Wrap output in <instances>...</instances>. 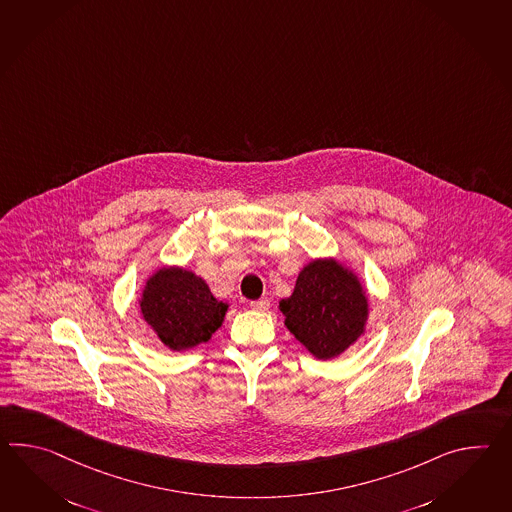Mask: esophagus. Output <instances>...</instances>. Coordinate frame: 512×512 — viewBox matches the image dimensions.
<instances>
[{
  "instance_id": "34e87169",
  "label": "esophagus",
  "mask_w": 512,
  "mask_h": 512,
  "mask_svg": "<svg viewBox=\"0 0 512 512\" xmlns=\"http://www.w3.org/2000/svg\"><path fill=\"white\" fill-rule=\"evenodd\" d=\"M250 307L253 308V310H257V312H266V310L270 308V299L262 297L259 301H251Z\"/></svg>"
}]
</instances>
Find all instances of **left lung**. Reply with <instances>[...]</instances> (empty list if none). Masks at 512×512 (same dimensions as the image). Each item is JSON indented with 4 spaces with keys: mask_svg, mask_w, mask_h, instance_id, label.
<instances>
[{
    "mask_svg": "<svg viewBox=\"0 0 512 512\" xmlns=\"http://www.w3.org/2000/svg\"><path fill=\"white\" fill-rule=\"evenodd\" d=\"M277 308L286 329L318 360H332L360 340L371 310L358 273L334 257L307 262Z\"/></svg>",
    "mask_w": 512,
    "mask_h": 512,
    "instance_id": "1",
    "label": "left lung"
}]
</instances>
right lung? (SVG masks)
<instances>
[{
	"mask_svg": "<svg viewBox=\"0 0 512 512\" xmlns=\"http://www.w3.org/2000/svg\"><path fill=\"white\" fill-rule=\"evenodd\" d=\"M137 303L143 321L176 353L211 340L229 310V303L213 296L200 275L176 264L150 273Z\"/></svg>",
	"mask_w": 512,
	"mask_h": 512,
	"instance_id": "add662e5",
	"label": "right lung"
}]
</instances>
